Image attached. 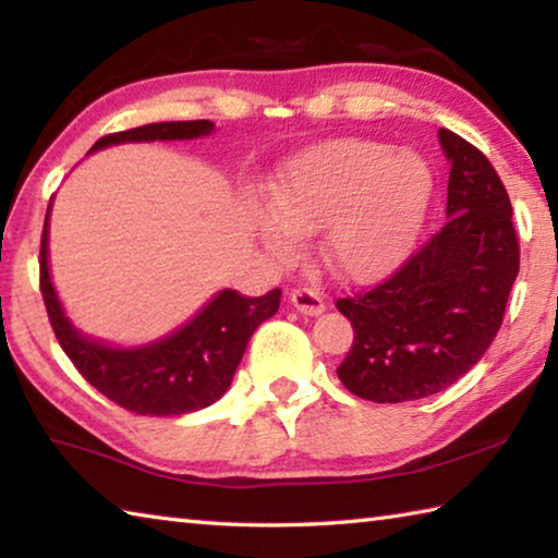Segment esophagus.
Masks as SVG:
<instances>
[{"mask_svg": "<svg viewBox=\"0 0 558 558\" xmlns=\"http://www.w3.org/2000/svg\"><path fill=\"white\" fill-rule=\"evenodd\" d=\"M290 300L302 315H319L325 310V300L315 288H295L290 292Z\"/></svg>", "mask_w": 558, "mask_h": 558, "instance_id": "obj_1", "label": "esophagus"}]
</instances>
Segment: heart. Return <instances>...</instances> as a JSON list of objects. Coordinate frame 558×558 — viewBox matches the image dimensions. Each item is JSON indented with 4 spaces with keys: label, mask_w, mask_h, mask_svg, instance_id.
Instances as JSON below:
<instances>
[{
    "label": "heart",
    "mask_w": 558,
    "mask_h": 558,
    "mask_svg": "<svg viewBox=\"0 0 558 558\" xmlns=\"http://www.w3.org/2000/svg\"><path fill=\"white\" fill-rule=\"evenodd\" d=\"M430 189L418 155L391 153L374 140H332L282 169L258 231L286 258L295 253L298 235L323 229L319 251L327 266L342 278L372 280L405 256Z\"/></svg>",
    "instance_id": "heart-1"
}]
</instances>
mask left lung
I'll return each instance as SVG.
<instances>
[{"label":"left lung","mask_w":558,"mask_h":558,"mask_svg":"<svg viewBox=\"0 0 558 558\" xmlns=\"http://www.w3.org/2000/svg\"><path fill=\"white\" fill-rule=\"evenodd\" d=\"M450 162L446 223L379 286L339 298L354 342L337 376L359 399L433 396L475 366L502 327L519 243L502 179L475 145L438 130Z\"/></svg>","instance_id":"1"}]
</instances>
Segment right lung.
Listing matches in <instances>:
<instances>
[{
  "label": "right lung",
  "mask_w": 558,
  "mask_h": 558,
  "mask_svg": "<svg viewBox=\"0 0 558 558\" xmlns=\"http://www.w3.org/2000/svg\"><path fill=\"white\" fill-rule=\"evenodd\" d=\"M214 130L209 120L153 122L112 132L93 145L96 149L120 143L153 140H194ZM51 211V204H49ZM49 211L41 233L39 286L46 313L65 356L90 386L137 415H182L219 401L233 381L251 335L278 313L280 288L263 298H245L239 290H221L199 315L159 342L118 349L83 337L63 315L49 276Z\"/></svg>",
  "instance_id": "add662e5"
}]
</instances>
